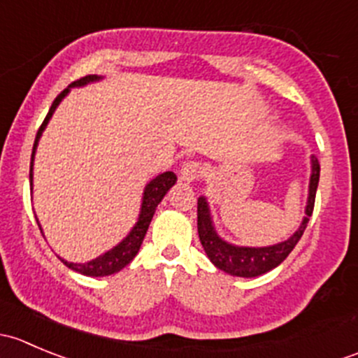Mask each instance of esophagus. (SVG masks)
Masks as SVG:
<instances>
[{
  "mask_svg": "<svg viewBox=\"0 0 358 358\" xmlns=\"http://www.w3.org/2000/svg\"><path fill=\"white\" fill-rule=\"evenodd\" d=\"M199 162L189 161L182 166V169H180V180L185 183L196 182V180L199 178Z\"/></svg>",
  "mask_w": 358,
  "mask_h": 358,
  "instance_id": "34e87169",
  "label": "esophagus"
}]
</instances>
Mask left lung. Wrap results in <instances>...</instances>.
<instances>
[{"label": "left lung", "mask_w": 358, "mask_h": 358, "mask_svg": "<svg viewBox=\"0 0 358 358\" xmlns=\"http://www.w3.org/2000/svg\"><path fill=\"white\" fill-rule=\"evenodd\" d=\"M310 164H312V173H310L308 199H306L305 206V216H303L301 223H299V227L289 239L272 244V246H237V244H232L223 239V237H220L215 229V222H213L208 199L204 196H201L197 199V232H199L201 244L204 248L206 255H208L209 262L216 268L223 270V272L230 273V275L251 279V277H258L270 272V270L279 266L289 256V252L298 244V241L301 239L303 232L306 229V223H308L310 216L313 213V204H315L320 164L315 156L310 157Z\"/></svg>", "instance_id": "left-lung-1"}]
</instances>
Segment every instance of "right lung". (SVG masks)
<instances>
[{"label": "right lung", "mask_w": 358, "mask_h": 358, "mask_svg": "<svg viewBox=\"0 0 358 358\" xmlns=\"http://www.w3.org/2000/svg\"><path fill=\"white\" fill-rule=\"evenodd\" d=\"M100 79H103V78L102 76H96V74H90V76H86V78L78 79V81L71 83V85H69L67 88L64 90V92L60 93L55 100H53L52 107H50L48 114H46L45 121H43L41 128L38 129V135H36V140H34V147H32L31 169H29L31 192H32V175H34V173H32V168H34L36 149H38L39 138H41V135H43V131H45L46 126H48L53 112H55L57 107H59V103L69 95L71 88L86 86V85H90V83L100 81ZM175 183H176V175L173 171L161 173V175H157L156 178H152L149 183H147L145 189H143V194H142V204H140L138 220H136V223L133 225V229L129 230L128 236H126L124 239L117 244V246H114L112 249H109V251L103 252V255L96 256L95 259H92V262H86V263H72V262H67V259L60 258V256L59 258L62 259L64 265L69 266L71 270H74V272L83 273V275H88V277H106V275H112V273L119 272V270H122L126 265H129V263H131V259L135 258L136 252L140 251V246H142V243H143V237H145L147 230H149V225H150V222H152V216H154V213H156L159 202L164 199V196L168 194V190L171 189ZM36 222H38L39 230H41V234H43L41 225H39V220L36 218Z\"/></svg>", "instance_id": "right-lung-1"}]
</instances>
